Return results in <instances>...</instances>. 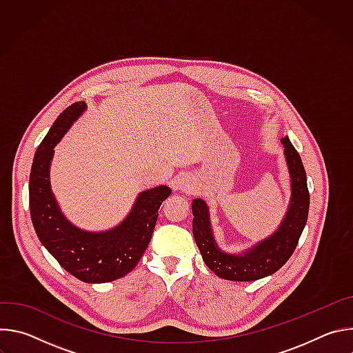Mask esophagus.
I'll return each mask as SVG.
<instances>
[{"instance_id":"obj_1","label":"esophagus","mask_w":353,"mask_h":353,"mask_svg":"<svg viewBox=\"0 0 353 353\" xmlns=\"http://www.w3.org/2000/svg\"><path fill=\"white\" fill-rule=\"evenodd\" d=\"M177 188L181 190L185 194H192L195 191V184L192 183V180L188 176H184L181 179H179L177 181Z\"/></svg>"}]
</instances>
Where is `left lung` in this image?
<instances>
[{"instance_id": "1", "label": "left lung", "mask_w": 353, "mask_h": 353, "mask_svg": "<svg viewBox=\"0 0 353 353\" xmlns=\"http://www.w3.org/2000/svg\"><path fill=\"white\" fill-rule=\"evenodd\" d=\"M290 176V201L278 229L240 253H228L216 243L210 208L204 199H192V234L207 267L219 278L248 282L272 275L290 259L303 232L310 205L307 177L297 150L288 137L281 139Z\"/></svg>"}]
</instances>
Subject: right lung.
<instances>
[{
	"mask_svg": "<svg viewBox=\"0 0 353 353\" xmlns=\"http://www.w3.org/2000/svg\"><path fill=\"white\" fill-rule=\"evenodd\" d=\"M85 110V102L67 108L39 145L29 177V208L39 240L67 272L86 283H105L135 268L172 190L158 185L139 192L128 215L108 230L89 232L70 222L52 191L50 166L54 146Z\"/></svg>",
	"mask_w": 353,
	"mask_h": 353,
	"instance_id": "right-lung-1",
	"label": "right lung"
}]
</instances>
